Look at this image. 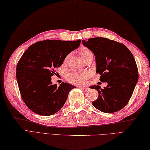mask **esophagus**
I'll use <instances>...</instances> for the list:
<instances>
[{
  "instance_id": "esophagus-1",
  "label": "esophagus",
  "mask_w": 150,
  "mask_h": 150,
  "mask_svg": "<svg viewBox=\"0 0 150 150\" xmlns=\"http://www.w3.org/2000/svg\"><path fill=\"white\" fill-rule=\"evenodd\" d=\"M80 88L83 91H88L89 89L88 87H84V86H80Z\"/></svg>"
}]
</instances>
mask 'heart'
<instances>
[{"mask_svg":"<svg viewBox=\"0 0 150 150\" xmlns=\"http://www.w3.org/2000/svg\"><path fill=\"white\" fill-rule=\"evenodd\" d=\"M91 54H93L92 51L88 48H85L81 50V55L83 59L86 56ZM69 56L70 54H68L65 58L64 61V63L67 62ZM90 74L88 71H78L76 70H73L67 74V79L70 83L74 84H83L86 80H87Z\"/></svg>","mask_w":150,"mask_h":150,"instance_id":"1","label":"heart"}]
</instances>
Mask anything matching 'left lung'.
I'll list each match as a JSON object with an SVG mask.
<instances>
[{
    "label": "left lung",
    "instance_id": "left-lung-1",
    "mask_svg": "<svg viewBox=\"0 0 150 150\" xmlns=\"http://www.w3.org/2000/svg\"><path fill=\"white\" fill-rule=\"evenodd\" d=\"M84 46L93 51L96 56V73L100 75V81L107 82L102 89L94 85L99 93L93 105L100 111L111 113L125 107L132 95L139 80V71L134 57L122 43L103 37L83 40Z\"/></svg>",
    "mask_w": 150,
    "mask_h": 150
}]
</instances>
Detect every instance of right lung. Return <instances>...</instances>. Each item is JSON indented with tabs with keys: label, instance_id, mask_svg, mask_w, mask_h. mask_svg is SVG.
I'll return each instance as SVG.
<instances>
[{
	"label": "right lung",
	"instance_id": "obj_1",
	"mask_svg": "<svg viewBox=\"0 0 150 150\" xmlns=\"http://www.w3.org/2000/svg\"><path fill=\"white\" fill-rule=\"evenodd\" d=\"M80 42L45 40L32 44L24 52L17 64L16 80L22 99L32 112L50 116L66 103L70 91L75 86L63 82L57 86L52 84L51 76Z\"/></svg>",
	"mask_w": 150,
	"mask_h": 150
}]
</instances>
